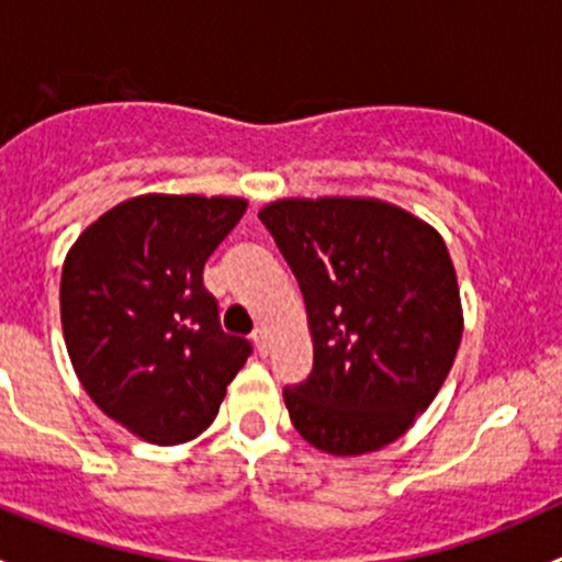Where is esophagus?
Wrapping results in <instances>:
<instances>
[{"mask_svg":"<svg viewBox=\"0 0 562 562\" xmlns=\"http://www.w3.org/2000/svg\"><path fill=\"white\" fill-rule=\"evenodd\" d=\"M252 342H255V350H258L260 356L269 353V334H266V328H255Z\"/></svg>","mask_w":562,"mask_h":562,"instance_id":"esophagus-1","label":"esophagus"}]
</instances>
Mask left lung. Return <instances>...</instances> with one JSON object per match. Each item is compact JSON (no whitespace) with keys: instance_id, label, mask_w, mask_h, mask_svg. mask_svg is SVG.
Masks as SVG:
<instances>
[{"instance_id":"obj_1","label":"left lung","mask_w":562,"mask_h":562,"mask_svg":"<svg viewBox=\"0 0 562 562\" xmlns=\"http://www.w3.org/2000/svg\"><path fill=\"white\" fill-rule=\"evenodd\" d=\"M258 217L307 304L313 372L282 391L296 432L334 457L394 443L432 405L462 342L443 236L381 198H280Z\"/></svg>"}]
</instances>
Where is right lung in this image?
Segmentation results:
<instances>
[{
    "instance_id": "right-lung-1",
    "label": "right lung",
    "mask_w": 562,
    "mask_h": 562,
    "mask_svg": "<svg viewBox=\"0 0 562 562\" xmlns=\"http://www.w3.org/2000/svg\"><path fill=\"white\" fill-rule=\"evenodd\" d=\"M245 198L146 192L100 214L67 249L59 313L94 405L135 438L179 446L217 418L249 342L220 328L203 266Z\"/></svg>"
}]
</instances>
